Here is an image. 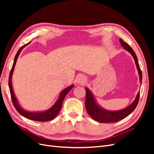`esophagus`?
<instances>
[{
  "mask_svg": "<svg viewBox=\"0 0 154 154\" xmlns=\"http://www.w3.org/2000/svg\"><path fill=\"white\" fill-rule=\"evenodd\" d=\"M86 82V78L82 75L78 76L77 78V83L80 85H83Z\"/></svg>",
  "mask_w": 154,
  "mask_h": 154,
  "instance_id": "34e87169",
  "label": "esophagus"
}]
</instances>
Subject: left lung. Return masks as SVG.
<instances>
[{"mask_svg":"<svg viewBox=\"0 0 154 154\" xmlns=\"http://www.w3.org/2000/svg\"><path fill=\"white\" fill-rule=\"evenodd\" d=\"M119 42L121 45H122V46H123V48L125 50L128 51L133 57L139 72V80H140V82H141L142 72L141 71L140 67H139L136 53H135L132 48L130 47L127 43H126L125 42H124L123 39L120 38ZM85 108L87 111V113L92 119H94V120L97 121V122L101 123H114L119 122V121L127 117V116L131 114L135 110V109L136 108L139 99V95H140V92H139L136 99L133 101V103L130 105H129L128 107H127V108L118 111H109L101 108L100 106H99L96 103L94 97H93V95L92 94V93L91 92L88 88H85Z\"/></svg>","mask_w":154,"mask_h":154,"instance_id":"1","label":"left lung"}]
</instances>
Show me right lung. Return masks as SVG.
Here are the masks:
<instances>
[{"label": "right lung", "instance_id": "obj_1", "mask_svg": "<svg viewBox=\"0 0 154 154\" xmlns=\"http://www.w3.org/2000/svg\"><path fill=\"white\" fill-rule=\"evenodd\" d=\"M29 44V42L28 44H26L24 45H22V47L19 49H18L17 53L16 54L15 59H14V62H13V66H12V68L11 69V71L10 73V76H9V81H8L9 88H10L11 100H12L14 106H15V108L18 111V112L19 113L20 115H22V116H24V117L29 119H31L33 121H37V122H47V121H50V120L53 119L56 117V116L58 114L59 112L62 109V103H63V101L65 97L66 96L67 94L69 92V91L73 87V85L67 87L66 88H65L63 91H62V92L60 93L58 100L54 103V105L48 110L44 111V112H34L26 111L23 109H22L20 106L19 105V104H18V103L17 100L16 98L15 94H14L13 87H12V83H11V78H12L13 72L14 71V68H15L18 56H19V54H20V53L21 52L22 49L24 48L25 46L28 45Z\"/></svg>", "mask_w": 154, "mask_h": 154}]
</instances>
